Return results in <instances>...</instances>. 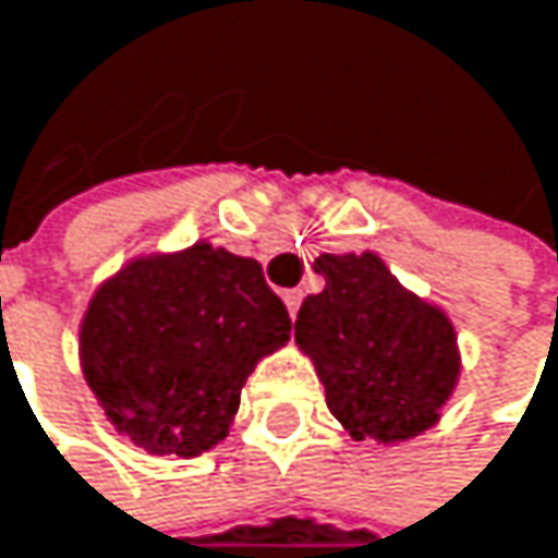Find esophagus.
<instances>
[{"label": "esophagus", "instance_id": "esophagus-1", "mask_svg": "<svg viewBox=\"0 0 558 558\" xmlns=\"http://www.w3.org/2000/svg\"><path fill=\"white\" fill-rule=\"evenodd\" d=\"M282 299H286L289 315L295 318V315H299V305H302V292H299V289H286V292H282Z\"/></svg>", "mask_w": 558, "mask_h": 558}]
</instances>
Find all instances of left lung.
<instances>
[{
	"label": "left lung",
	"mask_w": 558,
	"mask_h": 558,
	"mask_svg": "<svg viewBox=\"0 0 558 558\" xmlns=\"http://www.w3.org/2000/svg\"><path fill=\"white\" fill-rule=\"evenodd\" d=\"M325 289L295 318V344L325 384L331 416L354 441L400 445L428 432L461 377L445 308L407 289L374 253H322Z\"/></svg>",
	"instance_id": "1"
}]
</instances>
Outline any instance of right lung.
Instances as JSON below:
<instances>
[{
  "mask_svg": "<svg viewBox=\"0 0 558 558\" xmlns=\"http://www.w3.org/2000/svg\"><path fill=\"white\" fill-rule=\"evenodd\" d=\"M292 331L263 266L210 240L140 253L81 318V371L110 425L148 454L220 445L240 390Z\"/></svg>",
  "mask_w": 558,
  "mask_h": 558,
  "instance_id": "obj_1",
  "label": "right lung"
}]
</instances>
